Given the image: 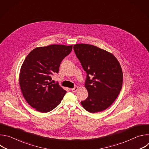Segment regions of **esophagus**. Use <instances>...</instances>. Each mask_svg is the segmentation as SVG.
Here are the masks:
<instances>
[{
	"mask_svg": "<svg viewBox=\"0 0 149 149\" xmlns=\"http://www.w3.org/2000/svg\"><path fill=\"white\" fill-rule=\"evenodd\" d=\"M78 90V87H74V88H72V89H71V91H72L73 93H75V92L77 91Z\"/></svg>",
	"mask_w": 149,
	"mask_h": 149,
	"instance_id": "34e87169",
	"label": "esophagus"
}]
</instances>
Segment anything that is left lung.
Listing matches in <instances>:
<instances>
[{
    "instance_id": "1",
    "label": "left lung",
    "mask_w": 149,
    "mask_h": 149,
    "mask_svg": "<svg viewBox=\"0 0 149 149\" xmlns=\"http://www.w3.org/2000/svg\"><path fill=\"white\" fill-rule=\"evenodd\" d=\"M74 50L87 74L85 87L88 95L81 105L91 113L102 111L114 102L121 90L120 63L113 54L92 45L76 44Z\"/></svg>"
}]
</instances>
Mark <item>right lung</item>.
<instances>
[{"mask_svg":"<svg viewBox=\"0 0 149 149\" xmlns=\"http://www.w3.org/2000/svg\"><path fill=\"white\" fill-rule=\"evenodd\" d=\"M72 45H51L37 47L27 55L21 66L19 81L24 97L38 111L47 113L60 104L67 91L52 84V75L58 73L61 61Z\"/></svg>","mask_w":149,"mask_h":149,"instance_id":"right-lung-1","label":"right lung"}]
</instances>
